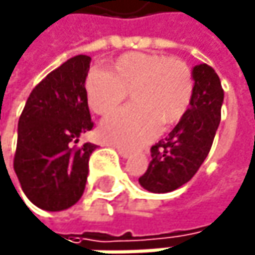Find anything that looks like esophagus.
<instances>
[{
	"instance_id": "1",
	"label": "esophagus",
	"mask_w": 255,
	"mask_h": 255,
	"mask_svg": "<svg viewBox=\"0 0 255 255\" xmlns=\"http://www.w3.org/2000/svg\"><path fill=\"white\" fill-rule=\"evenodd\" d=\"M118 148V151H119V154L124 157V158H128V157H131V151H128V149H125V148H121V146H116Z\"/></svg>"
}]
</instances>
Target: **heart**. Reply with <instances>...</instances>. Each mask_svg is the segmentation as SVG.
<instances>
[{"instance_id": "heart-1", "label": "heart", "mask_w": 255, "mask_h": 255, "mask_svg": "<svg viewBox=\"0 0 255 255\" xmlns=\"http://www.w3.org/2000/svg\"><path fill=\"white\" fill-rule=\"evenodd\" d=\"M193 74L178 57L152 52H127L113 72L90 69L84 80L87 103L95 113L116 112L131 94L136 106L118 112L101 124V137L110 143L137 148L152 140L165 125L177 124L193 98Z\"/></svg>"}]
</instances>
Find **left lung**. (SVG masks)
Instances as JSON below:
<instances>
[{"label": "left lung", "mask_w": 255, "mask_h": 255, "mask_svg": "<svg viewBox=\"0 0 255 255\" xmlns=\"http://www.w3.org/2000/svg\"><path fill=\"white\" fill-rule=\"evenodd\" d=\"M193 98L184 118L168 137L151 146L149 166L139 178L154 193L172 192L198 172L210 152L221 122L224 89L215 69L207 63L193 68Z\"/></svg>", "instance_id": "obj_1"}]
</instances>
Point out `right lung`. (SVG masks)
<instances>
[{"label":"right lung","instance_id":"obj_1","mask_svg":"<svg viewBox=\"0 0 255 255\" xmlns=\"http://www.w3.org/2000/svg\"><path fill=\"white\" fill-rule=\"evenodd\" d=\"M90 57L75 56L51 71L33 90L17 122L13 168L25 196L39 209L59 212L81 198L89 158L97 145H78L94 128L84 80Z\"/></svg>","mask_w":255,"mask_h":255}]
</instances>
